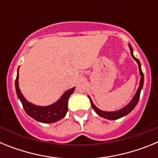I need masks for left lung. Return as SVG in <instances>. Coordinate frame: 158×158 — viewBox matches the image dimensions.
Instances as JSON below:
<instances>
[{"mask_svg":"<svg viewBox=\"0 0 158 158\" xmlns=\"http://www.w3.org/2000/svg\"><path fill=\"white\" fill-rule=\"evenodd\" d=\"M130 48V51H131V54L132 58L136 61V62L138 63V65H139V73H140V83H139V86L138 88V90H137L136 93L135 94L134 97L132 98V100H131L129 104H127L125 107H123V108L119 110H117V111H102V110L99 109L98 107H96L95 106V104H93V100H91L90 96H89V100H90V103H91V106L93 107L94 111L97 113V115H100V116L103 117L104 118H107V119H110V120H115V119H118V118H120L122 117L125 116V115H128L130 112H131L132 110L135 107V106L137 105L138 102L139 100V97H140V93L141 91H142V87H143V84H144V75H143V73L142 71V68H141V63L139 62V60L138 58H135L133 54V48L131 47V44H128Z\"/></svg>","mask_w":158,"mask_h":158,"instance_id":"left-lung-1","label":"left lung"}]
</instances>
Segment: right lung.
<instances>
[{
  "label": "right lung",
  "mask_w": 158,
  "mask_h": 158,
  "mask_svg": "<svg viewBox=\"0 0 158 158\" xmlns=\"http://www.w3.org/2000/svg\"><path fill=\"white\" fill-rule=\"evenodd\" d=\"M16 91L18 98L19 99L23 109L27 115L35 119L36 121L43 123H52L60 120L65 116L68 110V100L75 90V87L68 89L63 93L59 100L54 104L48 106H38L27 101L22 94L19 87V68L17 70L16 81Z\"/></svg>",
  "instance_id": "obj_1"
}]
</instances>
